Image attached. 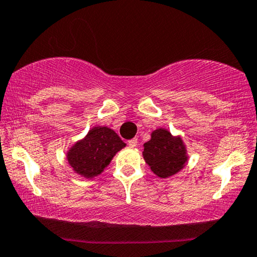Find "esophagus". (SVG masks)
Instances as JSON below:
<instances>
[{"label": "esophagus", "instance_id": "1", "mask_svg": "<svg viewBox=\"0 0 257 257\" xmlns=\"http://www.w3.org/2000/svg\"><path fill=\"white\" fill-rule=\"evenodd\" d=\"M128 145H129V147H136V145H138V139L134 138V139L129 140Z\"/></svg>", "mask_w": 257, "mask_h": 257}]
</instances>
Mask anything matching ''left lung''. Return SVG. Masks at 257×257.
<instances>
[{
	"label": "left lung",
	"instance_id": "left-lung-1",
	"mask_svg": "<svg viewBox=\"0 0 257 257\" xmlns=\"http://www.w3.org/2000/svg\"><path fill=\"white\" fill-rule=\"evenodd\" d=\"M142 154L153 173L160 178L178 173L188 159L181 138L162 128L152 133V139L144 145Z\"/></svg>",
	"mask_w": 257,
	"mask_h": 257
}]
</instances>
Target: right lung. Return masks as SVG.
Wrapping results in <instances>:
<instances>
[{"label": "right lung", "instance_id": "obj_1", "mask_svg": "<svg viewBox=\"0 0 257 257\" xmlns=\"http://www.w3.org/2000/svg\"><path fill=\"white\" fill-rule=\"evenodd\" d=\"M125 147L112 129L95 126L67 152V161L73 171L84 178H93L104 171L113 155Z\"/></svg>", "mask_w": 257, "mask_h": 257}]
</instances>
